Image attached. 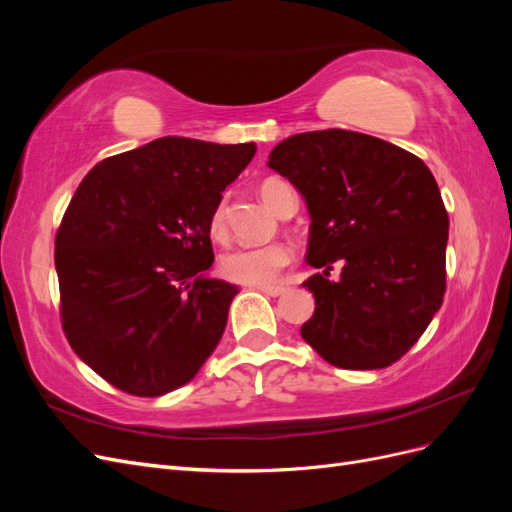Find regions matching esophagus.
<instances>
[{"instance_id": "obj_1", "label": "esophagus", "mask_w": 512, "mask_h": 512, "mask_svg": "<svg viewBox=\"0 0 512 512\" xmlns=\"http://www.w3.org/2000/svg\"><path fill=\"white\" fill-rule=\"evenodd\" d=\"M258 290H260V292H265V294H269V297H280V294H284V292H286V288H284V286H258Z\"/></svg>"}]
</instances>
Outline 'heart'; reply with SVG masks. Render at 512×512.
I'll use <instances>...</instances> for the list:
<instances>
[{
    "label": "heart",
    "instance_id": "b5f03b06",
    "mask_svg": "<svg viewBox=\"0 0 512 512\" xmlns=\"http://www.w3.org/2000/svg\"><path fill=\"white\" fill-rule=\"evenodd\" d=\"M290 185L280 179H267L260 185V196L265 205L275 213L280 211L282 194ZM209 232L215 239H224L226 235V209L224 203L213 209L209 218ZM292 252L282 243L256 245V247H235L222 256L220 269L230 282H239L247 286H269L280 273L290 265Z\"/></svg>",
    "mask_w": 512,
    "mask_h": 512
}]
</instances>
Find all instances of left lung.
<instances>
[{
  "label": "left lung",
  "instance_id": "8db88e82",
  "mask_svg": "<svg viewBox=\"0 0 512 512\" xmlns=\"http://www.w3.org/2000/svg\"><path fill=\"white\" fill-rule=\"evenodd\" d=\"M269 168L303 196L305 260L322 269L303 286L316 309L301 335L342 369H382L425 333L446 290L448 213L421 158L382 138L318 130L284 138ZM342 259L340 280H328Z\"/></svg>",
  "mask_w": 512,
  "mask_h": 512
}]
</instances>
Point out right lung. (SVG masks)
<instances>
[{"instance_id": "1", "label": "right lung", "mask_w": 512, "mask_h": 512, "mask_svg": "<svg viewBox=\"0 0 512 512\" xmlns=\"http://www.w3.org/2000/svg\"><path fill=\"white\" fill-rule=\"evenodd\" d=\"M254 153L162 136L102 160L76 188L55 239L61 324L117 389L166 395L220 344L239 288L207 275L209 218Z\"/></svg>"}]
</instances>
